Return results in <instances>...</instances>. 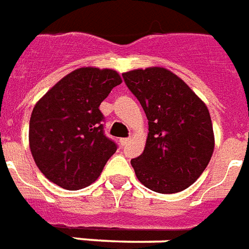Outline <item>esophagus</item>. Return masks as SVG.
I'll list each match as a JSON object with an SVG mask.
<instances>
[{"instance_id": "obj_1", "label": "esophagus", "mask_w": 249, "mask_h": 249, "mask_svg": "<svg viewBox=\"0 0 249 249\" xmlns=\"http://www.w3.org/2000/svg\"><path fill=\"white\" fill-rule=\"evenodd\" d=\"M129 141H130V139H121L120 140V143H121L123 146H125V145L129 142Z\"/></svg>"}]
</instances>
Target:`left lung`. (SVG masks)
<instances>
[{
	"mask_svg": "<svg viewBox=\"0 0 249 249\" xmlns=\"http://www.w3.org/2000/svg\"><path fill=\"white\" fill-rule=\"evenodd\" d=\"M148 119L149 133L141 156L130 161L145 187L174 194L193 185L213 152V130L207 107L176 73L162 67L123 73Z\"/></svg>",
	"mask_w": 249,
	"mask_h": 249,
	"instance_id": "obj_1",
	"label": "left lung"
}]
</instances>
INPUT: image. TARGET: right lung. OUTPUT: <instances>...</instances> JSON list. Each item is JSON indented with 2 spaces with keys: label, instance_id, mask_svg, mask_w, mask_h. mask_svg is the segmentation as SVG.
<instances>
[{
  "label": "right lung",
  "instance_id": "right-lung-1",
  "mask_svg": "<svg viewBox=\"0 0 249 249\" xmlns=\"http://www.w3.org/2000/svg\"><path fill=\"white\" fill-rule=\"evenodd\" d=\"M121 82L115 70L82 67L60 79L36 103L29 143L36 166L53 183L79 190L99 178L117 150L104 134L99 107Z\"/></svg>",
  "mask_w": 249,
  "mask_h": 249
}]
</instances>
